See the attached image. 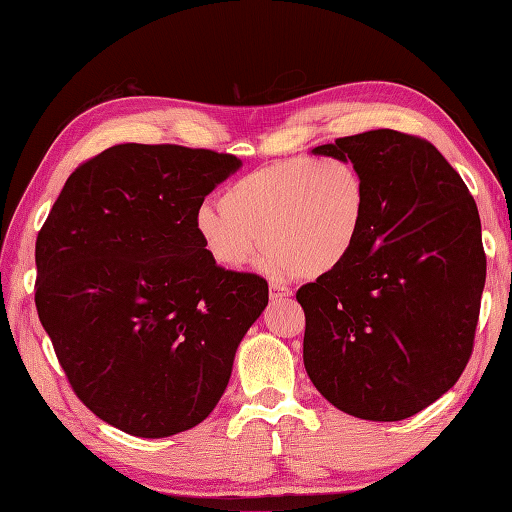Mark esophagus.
<instances>
[{
    "label": "esophagus",
    "mask_w": 512,
    "mask_h": 512,
    "mask_svg": "<svg viewBox=\"0 0 512 512\" xmlns=\"http://www.w3.org/2000/svg\"><path fill=\"white\" fill-rule=\"evenodd\" d=\"M289 289H285V287H278V285H271L269 287V298H271V302H280V300H289Z\"/></svg>",
    "instance_id": "obj_1"
}]
</instances>
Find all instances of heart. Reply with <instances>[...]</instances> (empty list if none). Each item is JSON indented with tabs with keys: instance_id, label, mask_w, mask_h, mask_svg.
Returning a JSON list of instances; mask_svg holds the SVG:
<instances>
[{
	"instance_id": "heart-1",
	"label": "heart",
	"mask_w": 512,
	"mask_h": 512,
	"mask_svg": "<svg viewBox=\"0 0 512 512\" xmlns=\"http://www.w3.org/2000/svg\"><path fill=\"white\" fill-rule=\"evenodd\" d=\"M221 208L201 206L195 232L225 271L247 267L263 243L265 274L320 278L342 267L361 238L368 188L346 157H289L245 173L221 192Z\"/></svg>"
}]
</instances>
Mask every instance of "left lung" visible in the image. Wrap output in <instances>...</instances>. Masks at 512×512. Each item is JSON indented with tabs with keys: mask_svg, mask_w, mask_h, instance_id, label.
I'll list each match as a JSON object with an SVG mask.
<instances>
[{
	"mask_svg": "<svg viewBox=\"0 0 512 512\" xmlns=\"http://www.w3.org/2000/svg\"><path fill=\"white\" fill-rule=\"evenodd\" d=\"M313 153L359 168L368 214L346 263L295 295L306 374L350 416L410 418L453 388L471 357L486 280L478 206L414 135L377 129Z\"/></svg>",
	"mask_w": 512,
	"mask_h": 512,
	"instance_id": "1",
	"label": "left lung"
}]
</instances>
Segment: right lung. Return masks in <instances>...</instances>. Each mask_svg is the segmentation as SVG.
<instances>
[{
	"instance_id": "right-lung-1",
	"label": "right lung",
	"mask_w": 512,
	"mask_h": 512,
	"mask_svg": "<svg viewBox=\"0 0 512 512\" xmlns=\"http://www.w3.org/2000/svg\"><path fill=\"white\" fill-rule=\"evenodd\" d=\"M234 155L116 144L78 166L37 236L39 320L78 399L138 438L199 425L269 302L256 274L219 269L195 212Z\"/></svg>"
}]
</instances>
